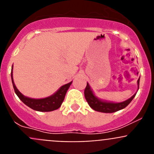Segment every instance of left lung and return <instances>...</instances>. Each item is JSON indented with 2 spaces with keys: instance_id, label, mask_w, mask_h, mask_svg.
Listing matches in <instances>:
<instances>
[{
  "instance_id": "left-lung-1",
  "label": "left lung",
  "mask_w": 154,
  "mask_h": 154,
  "mask_svg": "<svg viewBox=\"0 0 154 154\" xmlns=\"http://www.w3.org/2000/svg\"><path fill=\"white\" fill-rule=\"evenodd\" d=\"M139 79L138 80V90H139ZM84 95L85 97H86L87 103H88L90 107L92 108L94 110L97 112H101L112 113L122 109L125 108L126 106H128L129 103L134 98V97L136 96V94H133L128 100L122 102V103H110V102L102 101V100H99L97 97H96L94 96L92 91H91V88H90L89 85L87 83L86 87L84 91Z\"/></svg>"
}]
</instances>
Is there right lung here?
I'll list each match as a JSON object with an SVG mask.
<instances>
[{
  "label": "right lung",
  "mask_w": 154,
  "mask_h": 154,
  "mask_svg": "<svg viewBox=\"0 0 154 154\" xmlns=\"http://www.w3.org/2000/svg\"><path fill=\"white\" fill-rule=\"evenodd\" d=\"M11 77H12V85H13L14 90H15V92L18 95V97H19L20 100L24 104L29 106V108L39 112H51L60 108L61 106L62 103H63V100H64L65 96H66V94L67 92L68 88H69L71 83H72V82H70V83H67V84L64 85L55 94L50 96V97H46V98L32 99L23 95L18 91V88H16V86H15V83L13 82V79H12V72H11Z\"/></svg>",
  "instance_id": "right-lung-1"
}]
</instances>
